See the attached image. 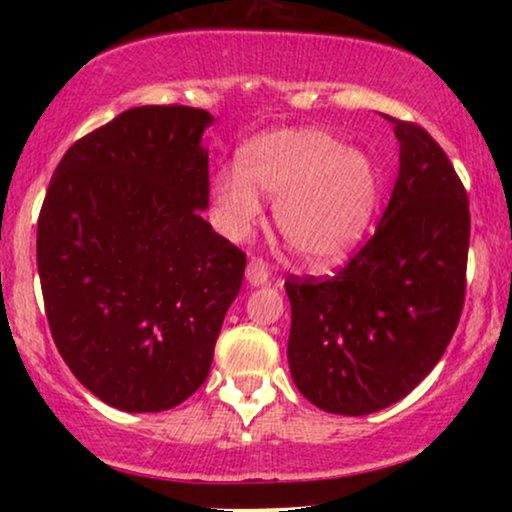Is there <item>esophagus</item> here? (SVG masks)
<instances>
[{
	"instance_id": "esophagus-1",
	"label": "esophagus",
	"mask_w": 512,
	"mask_h": 512,
	"mask_svg": "<svg viewBox=\"0 0 512 512\" xmlns=\"http://www.w3.org/2000/svg\"><path fill=\"white\" fill-rule=\"evenodd\" d=\"M247 282L251 286H263L268 284V265L261 258H251L247 265Z\"/></svg>"
}]
</instances>
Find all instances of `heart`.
<instances>
[{
  "instance_id": "1",
  "label": "heart",
  "mask_w": 512,
  "mask_h": 512,
  "mask_svg": "<svg viewBox=\"0 0 512 512\" xmlns=\"http://www.w3.org/2000/svg\"><path fill=\"white\" fill-rule=\"evenodd\" d=\"M275 198L277 233L312 268L352 254L373 223L380 177L373 160L324 128H279L240 153V170L216 172L212 200L223 235L244 242Z\"/></svg>"
}]
</instances>
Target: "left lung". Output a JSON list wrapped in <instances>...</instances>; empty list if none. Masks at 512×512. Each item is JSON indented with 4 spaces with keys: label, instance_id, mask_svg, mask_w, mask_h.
Wrapping results in <instances>:
<instances>
[{
    "label": "left lung",
    "instance_id": "obj_1",
    "mask_svg": "<svg viewBox=\"0 0 512 512\" xmlns=\"http://www.w3.org/2000/svg\"><path fill=\"white\" fill-rule=\"evenodd\" d=\"M398 177L375 235L324 282L286 284L289 368L333 415H370L408 396L450 345L466 291L471 214L445 151L394 121Z\"/></svg>",
    "mask_w": 512,
    "mask_h": 512
}]
</instances>
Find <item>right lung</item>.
Instances as JSON below:
<instances>
[{"label": "right lung", "mask_w": 512, "mask_h": 512, "mask_svg": "<svg viewBox=\"0 0 512 512\" xmlns=\"http://www.w3.org/2000/svg\"><path fill=\"white\" fill-rule=\"evenodd\" d=\"M214 116L135 107L69 146L37 226L48 326L90 394L125 412L207 380L247 256L202 219Z\"/></svg>", "instance_id": "obj_1"}]
</instances>
